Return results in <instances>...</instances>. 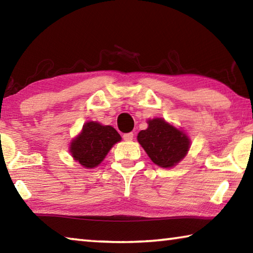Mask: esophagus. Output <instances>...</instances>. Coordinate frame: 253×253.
<instances>
[{
    "label": "esophagus",
    "instance_id": "esophagus-1",
    "mask_svg": "<svg viewBox=\"0 0 253 253\" xmlns=\"http://www.w3.org/2000/svg\"><path fill=\"white\" fill-rule=\"evenodd\" d=\"M123 138L125 140H131L134 138V134H132V132H127V134L123 135Z\"/></svg>",
    "mask_w": 253,
    "mask_h": 253
}]
</instances>
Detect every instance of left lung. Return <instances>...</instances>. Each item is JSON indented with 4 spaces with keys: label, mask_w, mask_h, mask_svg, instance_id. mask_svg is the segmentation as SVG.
Masks as SVG:
<instances>
[{
    "label": "left lung",
    "mask_w": 253,
    "mask_h": 253,
    "mask_svg": "<svg viewBox=\"0 0 253 253\" xmlns=\"http://www.w3.org/2000/svg\"><path fill=\"white\" fill-rule=\"evenodd\" d=\"M149 158L161 168H172L184 158L190 148V139L164 119L148 121V128L137 136Z\"/></svg>",
    "instance_id": "1"
}]
</instances>
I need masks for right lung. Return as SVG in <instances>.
I'll return each instance as SVG.
<instances>
[{"label": "right lung", "mask_w": 253, "mask_h": 253, "mask_svg": "<svg viewBox=\"0 0 253 253\" xmlns=\"http://www.w3.org/2000/svg\"><path fill=\"white\" fill-rule=\"evenodd\" d=\"M121 139V135L111 126L88 122L84 125L80 135L71 143L70 152L84 168L92 169L100 164L113 145Z\"/></svg>", "instance_id": "obj_1"}]
</instances>
